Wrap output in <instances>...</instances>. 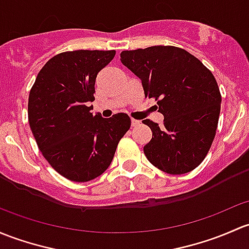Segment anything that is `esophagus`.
Wrapping results in <instances>:
<instances>
[{"mask_svg": "<svg viewBox=\"0 0 249 249\" xmlns=\"http://www.w3.org/2000/svg\"><path fill=\"white\" fill-rule=\"evenodd\" d=\"M140 124V120H136V119H131V125L132 126H136V125Z\"/></svg>", "mask_w": 249, "mask_h": 249, "instance_id": "34e87169", "label": "esophagus"}]
</instances>
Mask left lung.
<instances>
[{
	"mask_svg": "<svg viewBox=\"0 0 249 249\" xmlns=\"http://www.w3.org/2000/svg\"><path fill=\"white\" fill-rule=\"evenodd\" d=\"M141 78L145 98L158 101L163 126L143 120L153 132L143 150L151 164L168 174H185L208 155L216 135L221 93L213 72L186 50L150 46L120 53Z\"/></svg>",
	"mask_w": 249,
	"mask_h": 249,
	"instance_id": "1",
	"label": "left lung"
}]
</instances>
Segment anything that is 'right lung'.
Returning a JSON list of instances; mask_svg holds the SVG:
<instances>
[{
    "label": "right lung",
    "instance_id": "obj_1",
    "mask_svg": "<svg viewBox=\"0 0 249 249\" xmlns=\"http://www.w3.org/2000/svg\"><path fill=\"white\" fill-rule=\"evenodd\" d=\"M114 50H76L56 54L41 68L28 96V122L38 148L52 168L76 182L108 168L131 119L90 113L95 78Z\"/></svg>",
    "mask_w": 249,
    "mask_h": 249
}]
</instances>
